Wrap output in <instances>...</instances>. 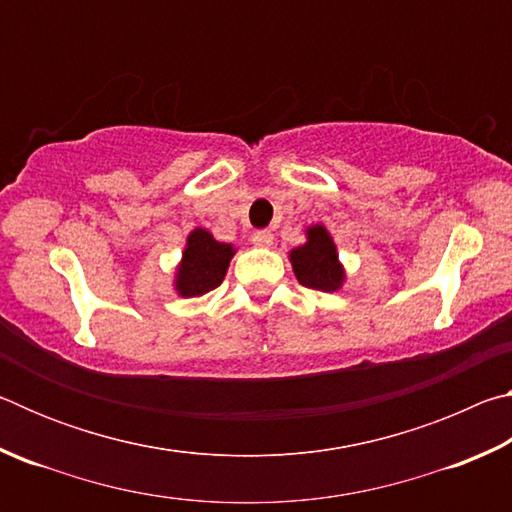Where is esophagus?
I'll return each mask as SVG.
<instances>
[{"instance_id":"esophagus-1","label":"esophagus","mask_w":512,"mask_h":512,"mask_svg":"<svg viewBox=\"0 0 512 512\" xmlns=\"http://www.w3.org/2000/svg\"><path fill=\"white\" fill-rule=\"evenodd\" d=\"M253 244L259 248H271L273 235L268 230H257V232H253Z\"/></svg>"}]
</instances>
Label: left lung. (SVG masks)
Masks as SVG:
<instances>
[{
    "mask_svg": "<svg viewBox=\"0 0 512 512\" xmlns=\"http://www.w3.org/2000/svg\"><path fill=\"white\" fill-rule=\"evenodd\" d=\"M309 241L291 253L293 273L307 289L336 291L343 282V268L336 262V248L323 225L307 230Z\"/></svg>",
    "mask_w": 512,
    "mask_h": 512,
    "instance_id": "1",
    "label": "left lung"
}]
</instances>
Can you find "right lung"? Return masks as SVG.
<instances>
[{
  "label": "right lung",
  "mask_w": 512,
  "mask_h": 512,
  "mask_svg": "<svg viewBox=\"0 0 512 512\" xmlns=\"http://www.w3.org/2000/svg\"><path fill=\"white\" fill-rule=\"evenodd\" d=\"M235 250L219 244L210 232L196 228L187 239L183 264L178 268L176 289L180 296L196 298L219 287Z\"/></svg>",
  "instance_id": "right-lung-1"
}]
</instances>
